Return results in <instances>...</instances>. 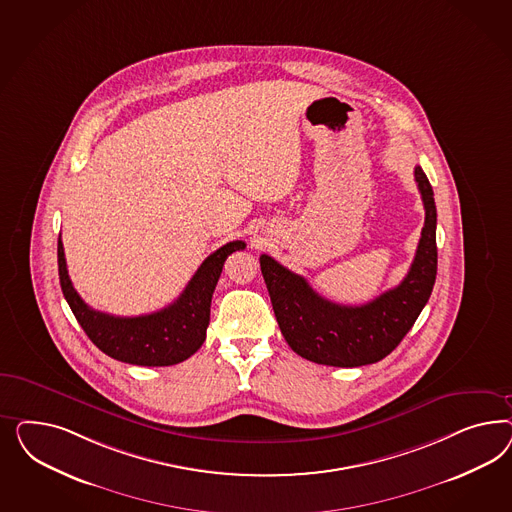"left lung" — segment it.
<instances>
[{"instance_id": "left-lung-1", "label": "left lung", "mask_w": 512, "mask_h": 512, "mask_svg": "<svg viewBox=\"0 0 512 512\" xmlns=\"http://www.w3.org/2000/svg\"><path fill=\"white\" fill-rule=\"evenodd\" d=\"M415 182L424 202V227L413 264L402 283L362 306H341L315 293L302 276L261 255V272L289 347L325 366L357 368L390 355L415 325L437 274L434 189L420 167Z\"/></svg>"}]
</instances>
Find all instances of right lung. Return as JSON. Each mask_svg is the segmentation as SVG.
Returning a JSON list of instances; mask_svg holds the SVG:
<instances>
[{"instance_id":"1","label":"right lung","mask_w":512,"mask_h":512,"mask_svg":"<svg viewBox=\"0 0 512 512\" xmlns=\"http://www.w3.org/2000/svg\"><path fill=\"white\" fill-rule=\"evenodd\" d=\"M240 249H246V242L234 240L214 251L171 306L139 317L95 311L78 296L67 272L62 238H58L60 285L78 325L105 355L135 366H172L201 349L217 279L227 257Z\"/></svg>"}]
</instances>
